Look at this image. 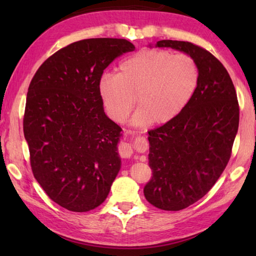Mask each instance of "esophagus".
<instances>
[{"mask_svg": "<svg viewBox=\"0 0 256 256\" xmlns=\"http://www.w3.org/2000/svg\"><path fill=\"white\" fill-rule=\"evenodd\" d=\"M118 154L122 158H130L133 154L132 146L128 144V142H122L118 146Z\"/></svg>", "mask_w": 256, "mask_h": 256, "instance_id": "34e87169", "label": "esophagus"}]
</instances>
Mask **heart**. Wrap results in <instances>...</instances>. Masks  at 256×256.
<instances>
[{"mask_svg":"<svg viewBox=\"0 0 256 256\" xmlns=\"http://www.w3.org/2000/svg\"><path fill=\"white\" fill-rule=\"evenodd\" d=\"M200 71L196 60L186 54L146 48L120 63L118 72L102 73L98 92L106 114L123 123L136 106V126L152 122L164 124L177 118L196 94Z\"/></svg>","mask_w":256,"mask_h":256,"instance_id":"obj_1","label":"heart"}]
</instances>
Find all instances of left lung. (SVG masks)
Returning <instances> with one entry per match:
<instances>
[{
  "label": "left lung",
  "mask_w": 256,
  "mask_h": 256,
  "mask_svg": "<svg viewBox=\"0 0 256 256\" xmlns=\"http://www.w3.org/2000/svg\"><path fill=\"white\" fill-rule=\"evenodd\" d=\"M156 47L184 52L200 71L196 92L184 110L148 132L152 176L144 188V196L158 209L178 211L204 196L226 168L240 124V106L227 70L210 52L180 40H159Z\"/></svg>",
  "instance_id": "obj_1"
}]
</instances>
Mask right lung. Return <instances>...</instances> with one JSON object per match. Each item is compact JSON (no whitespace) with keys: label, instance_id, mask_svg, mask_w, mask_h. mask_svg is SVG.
<instances>
[{"label":"right lung","instance_id":"right-lung-1","mask_svg":"<svg viewBox=\"0 0 256 256\" xmlns=\"http://www.w3.org/2000/svg\"><path fill=\"white\" fill-rule=\"evenodd\" d=\"M118 38H90L50 56L30 82L24 116L34 178L73 212L106 200L120 168V128L106 116L98 82L116 58L134 50Z\"/></svg>","mask_w":256,"mask_h":256}]
</instances>
